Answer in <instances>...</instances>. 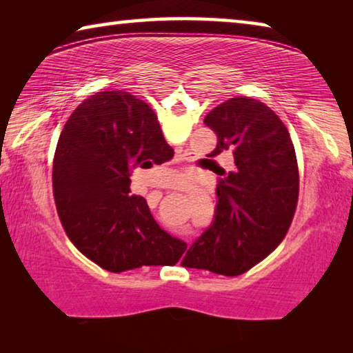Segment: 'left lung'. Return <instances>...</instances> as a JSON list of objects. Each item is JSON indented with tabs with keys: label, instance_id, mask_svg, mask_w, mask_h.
I'll list each match as a JSON object with an SVG mask.
<instances>
[{
	"label": "left lung",
	"instance_id": "obj_1",
	"mask_svg": "<svg viewBox=\"0 0 353 353\" xmlns=\"http://www.w3.org/2000/svg\"><path fill=\"white\" fill-rule=\"evenodd\" d=\"M204 123L218 137L208 157L229 151L234 168L219 181L212 223L191 244L183 265L240 276L279 246L294 216V146L282 119L248 97L227 99Z\"/></svg>",
	"mask_w": 353,
	"mask_h": 353
}]
</instances>
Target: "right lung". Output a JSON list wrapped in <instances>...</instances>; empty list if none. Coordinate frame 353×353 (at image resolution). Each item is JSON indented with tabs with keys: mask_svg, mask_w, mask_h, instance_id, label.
Returning a JSON list of instances; mask_svg holds the SVG:
<instances>
[{
	"mask_svg": "<svg viewBox=\"0 0 353 353\" xmlns=\"http://www.w3.org/2000/svg\"><path fill=\"white\" fill-rule=\"evenodd\" d=\"M168 149L151 107L128 92L93 94L63 126L52 163L57 213L74 246L104 270L174 265L187 248L130 193L137 166L165 163Z\"/></svg>",
	"mask_w": 353,
	"mask_h": 353,
	"instance_id": "1",
	"label": "right lung"
}]
</instances>
